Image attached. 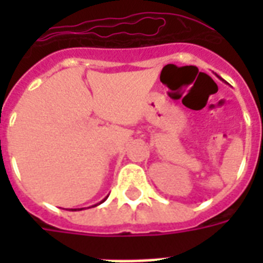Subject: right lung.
Instances as JSON below:
<instances>
[{"label": "right lung", "mask_w": 263, "mask_h": 263, "mask_svg": "<svg viewBox=\"0 0 263 263\" xmlns=\"http://www.w3.org/2000/svg\"><path fill=\"white\" fill-rule=\"evenodd\" d=\"M107 199V196H106V198H105V199H103V200H101V202H99V203H97V204H94V206H98V204H101V203H103V202H105V200H106ZM91 208H92V206H91ZM72 210H73V209H72ZM75 210H76V209H75ZM80 210H82V209H80Z\"/></svg>", "instance_id": "add662e5"}]
</instances>
